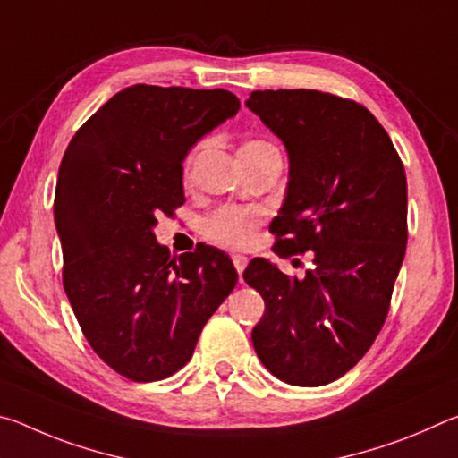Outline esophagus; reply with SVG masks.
<instances>
[{"mask_svg": "<svg viewBox=\"0 0 458 458\" xmlns=\"http://www.w3.org/2000/svg\"><path fill=\"white\" fill-rule=\"evenodd\" d=\"M232 262H234L238 275L242 276V270H244L246 265H248V259L244 257V254H234V257H232Z\"/></svg>", "mask_w": 458, "mask_h": 458, "instance_id": "1", "label": "esophagus"}]
</instances>
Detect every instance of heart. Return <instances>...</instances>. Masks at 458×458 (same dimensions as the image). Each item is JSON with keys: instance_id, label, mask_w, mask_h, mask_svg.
Here are the masks:
<instances>
[{"instance_id": "b5f03b06", "label": "heart", "mask_w": 458, "mask_h": 458, "mask_svg": "<svg viewBox=\"0 0 458 458\" xmlns=\"http://www.w3.org/2000/svg\"><path fill=\"white\" fill-rule=\"evenodd\" d=\"M273 149L275 147L265 141H246L242 143V147H240L238 155H260ZM259 224H260L259 212L246 210V208L228 206V208H220L218 212H214L210 218L204 222V232L206 236L214 240L216 244H222L226 248H246L252 242L254 232H257Z\"/></svg>"}]
</instances>
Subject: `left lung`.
Instances as JSON below:
<instances>
[{
	"mask_svg": "<svg viewBox=\"0 0 458 458\" xmlns=\"http://www.w3.org/2000/svg\"><path fill=\"white\" fill-rule=\"evenodd\" d=\"M246 106L289 155L270 230L278 254L313 252L303 278L252 259L265 299L252 345L270 374L315 387L347 374L386 321L406 252L408 190L390 137L366 106L319 90H254Z\"/></svg>",
	"mask_w": 458,
	"mask_h": 458,
	"instance_id": "obj_1",
	"label": "left lung"
}]
</instances>
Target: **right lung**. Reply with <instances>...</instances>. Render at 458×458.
Listing matches in <instances>:
<instances>
[{
    "label": "right lung",
    "mask_w": 458,
    "mask_h": 458,
    "mask_svg": "<svg viewBox=\"0 0 458 458\" xmlns=\"http://www.w3.org/2000/svg\"><path fill=\"white\" fill-rule=\"evenodd\" d=\"M238 108L224 89L133 84L76 131L62 157L54 222L66 297L98 358L133 382L183 368L236 286L226 252L204 244L172 257L153 228L185 201L191 147Z\"/></svg>",
    "instance_id": "right-lung-1"
}]
</instances>
